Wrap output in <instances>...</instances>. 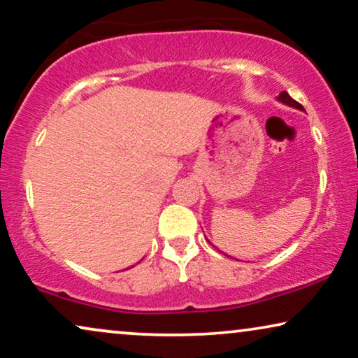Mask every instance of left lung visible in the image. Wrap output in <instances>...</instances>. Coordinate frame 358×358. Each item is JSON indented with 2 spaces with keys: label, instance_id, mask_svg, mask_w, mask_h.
I'll return each mask as SVG.
<instances>
[{
  "label": "left lung",
  "instance_id": "obj_1",
  "mask_svg": "<svg viewBox=\"0 0 358 358\" xmlns=\"http://www.w3.org/2000/svg\"><path fill=\"white\" fill-rule=\"evenodd\" d=\"M277 99L280 101V102H283V104H287V106H292V107H295V109H300V110H303V106L300 104V102H296L295 99H292L290 94H288L287 91L280 92V94H278Z\"/></svg>",
  "mask_w": 358,
  "mask_h": 358
}]
</instances>
